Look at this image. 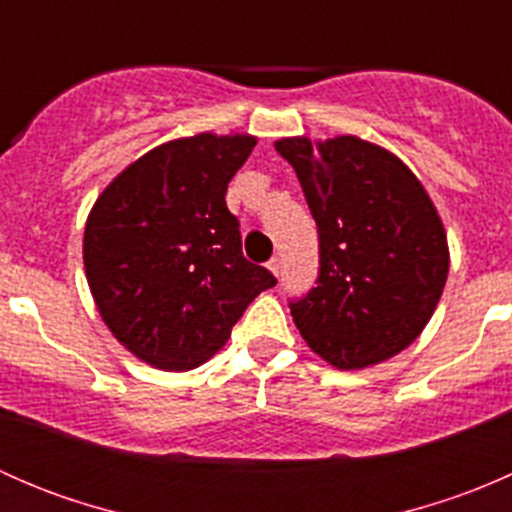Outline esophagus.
I'll return each mask as SVG.
<instances>
[{"label": "esophagus", "instance_id": "34e87169", "mask_svg": "<svg viewBox=\"0 0 512 512\" xmlns=\"http://www.w3.org/2000/svg\"><path fill=\"white\" fill-rule=\"evenodd\" d=\"M267 270H270L272 275H275V277H280V272H282V262L277 260V257H272V260L267 262Z\"/></svg>", "mask_w": 512, "mask_h": 512}]
</instances>
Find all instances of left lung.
Instances as JSON below:
<instances>
[{
    "label": "left lung",
    "mask_w": 512,
    "mask_h": 512,
    "mask_svg": "<svg viewBox=\"0 0 512 512\" xmlns=\"http://www.w3.org/2000/svg\"><path fill=\"white\" fill-rule=\"evenodd\" d=\"M275 148L319 232L317 287L289 302L304 342L344 371L404 352L448 277L446 230L423 185L404 160L356 136Z\"/></svg>",
    "instance_id": "8db88e82"
}]
</instances>
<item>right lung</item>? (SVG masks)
Instances as JSON below:
<instances>
[{
    "mask_svg": "<svg viewBox=\"0 0 512 512\" xmlns=\"http://www.w3.org/2000/svg\"><path fill=\"white\" fill-rule=\"evenodd\" d=\"M252 136L163 143L98 195L84 230V267L113 337L163 371H188L225 347L247 304L277 280L242 255L227 210Z\"/></svg>",
    "mask_w": 512,
    "mask_h": 512,
    "instance_id": "1",
    "label": "right lung"
}]
</instances>
